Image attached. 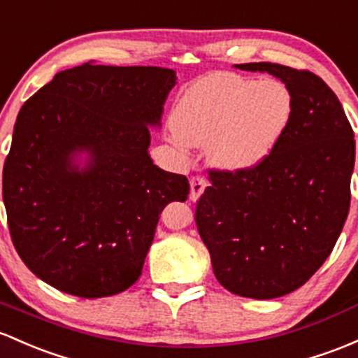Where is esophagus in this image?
Here are the masks:
<instances>
[{
	"label": "esophagus",
	"instance_id": "34e87169",
	"mask_svg": "<svg viewBox=\"0 0 358 358\" xmlns=\"http://www.w3.org/2000/svg\"><path fill=\"white\" fill-rule=\"evenodd\" d=\"M189 186H191V193H189V198L196 201V199L199 198V196L203 194V191H205L206 187V180L201 178V176H191L189 179Z\"/></svg>",
	"mask_w": 358,
	"mask_h": 358
}]
</instances>
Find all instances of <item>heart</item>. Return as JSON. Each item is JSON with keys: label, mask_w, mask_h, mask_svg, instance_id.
<instances>
[{"label": "heart", "mask_w": 358, "mask_h": 358, "mask_svg": "<svg viewBox=\"0 0 358 358\" xmlns=\"http://www.w3.org/2000/svg\"><path fill=\"white\" fill-rule=\"evenodd\" d=\"M288 88L273 78L213 73L196 82L172 116L174 143L206 147L210 162L227 172L257 167L278 145L292 117Z\"/></svg>", "instance_id": "heart-1"}]
</instances>
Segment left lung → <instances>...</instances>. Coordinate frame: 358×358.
Instances as JSON below:
<instances>
[{
  "label": "left lung",
  "instance_id": "1",
  "mask_svg": "<svg viewBox=\"0 0 358 358\" xmlns=\"http://www.w3.org/2000/svg\"><path fill=\"white\" fill-rule=\"evenodd\" d=\"M236 68L285 83L292 117L257 167L208 169L194 220L220 285L266 301L297 290L331 255L350 210L355 140L340 101L317 75L276 63Z\"/></svg>",
  "mask_w": 358,
  "mask_h": 358
}]
</instances>
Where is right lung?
<instances>
[{
  "instance_id": "1",
  "label": "right lung",
  "mask_w": 358,
  "mask_h": 358,
  "mask_svg": "<svg viewBox=\"0 0 358 358\" xmlns=\"http://www.w3.org/2000/svg\"><path fill=\"white\" fill-rule=\"evenodd\" d=\"M176 73L159 66L59 71L22 106L3 167V201L18 256L45 283L83 299L140 278L165 205L186 201V176L148 155ZM85 149L78 171L71 157Z\"/></svg>"
}]
</instances>
